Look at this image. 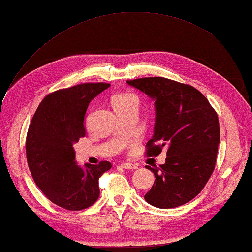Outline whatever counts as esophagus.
Masks as SVG:
<instances>
[{"mask_svg": "<svg viewBox=\"0 0 252 252\" xmlns=\"http://www.w3.org/2000/svg\"><path fill=\"white\" fill-rule=\"evenodd\" d=\"M120 167H122L123 169H126V170H134V169H137V165H136V164L129 163V162H123V163L120 164Z\"/></svg>", "mask_w": 252, "mask_h": 252, "instance_id": "esophagus-1", "label": "esophagus"}]
</instances>
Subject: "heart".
Masks as SVG:
<instances>
[{
    "mask_svg": "<svg viewBox=\"0 0 252 252\" xmlns=\"http://www.w3.org/2000/svg\"><path fill=\"white\" fill-rule=\"evenodd\" d=\"M130 100H137L136 96L130 92H121V93H117L115 95H112L111 104H112V107H114V109H116L117 107L125 105Z\"/></svg>",
    "mask_w": 252,
    "mask_h": 252,
    "instance_id": "obj_1",
    "label": "heart"
}]
</instances>
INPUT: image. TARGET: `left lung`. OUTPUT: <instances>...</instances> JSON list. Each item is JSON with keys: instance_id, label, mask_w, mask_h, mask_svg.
I'll return each mask as SVG.
<instances>
[{"instance_id": "left-lung-1", "label": "left lung", "mask_w": 252, "mask_h": 252, "mask_svg": "<svg viewBox=\"0 0 252 252\" xmlns=\"http://www.w3.org/2000/svg\"><path fill=\"white\" fill-rule=\"evenodd\" d=\"M126 82L155 100L154 136L146 144V156L167 149L164 164L146 165L156 180L144 198L161 209L184 205L199 194L215 170L220 143L217 112L191 85L162 77Z\"/></svg>"}]
</instances>
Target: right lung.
Instances as JSON below:
<instances>
[{
  "label": "right lung",
  "instance_id": "add662e5",
  "mask_svg": "<svg viewBox=\"0 0 252 252\" xmlns=\"http://www.w3.org/2000/svg\"><path fill=\"white\" fill-rule=\"evenodd\" d=\"M109 83H82L47 94L33 115L26 138L27 162L35 184L53 203L70 211L87 209L99 197L98 179L109 161L76 162L72 145L85 136L90 101Z\"/></svg>",
  "mask_w": 252,
  "mask_h": 252
}]
</instances>
